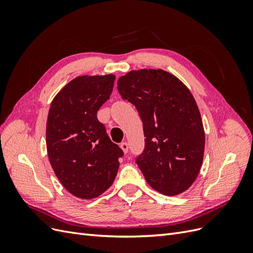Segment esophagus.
Listing matches in <instances>:
<instances>
[{
    "label": "esophagus",
    "mask_w": 253,
    "mask_h": 253,
    "mask_svg": "<svg viewBox=\"0 0 253 253\" xmlns=\"http://www.w3.org/2000/svg\"><path fill=\"white\" fill-rule=\"evenodd\" d=\"M120 148H121V150L124 151V153H126L128 152V144H127V142H121L120 143Z\"/></svg>",
    "instance_id": "1"
}]
</instances>
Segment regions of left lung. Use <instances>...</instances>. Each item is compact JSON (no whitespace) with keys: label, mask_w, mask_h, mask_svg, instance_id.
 I'll list each match as a JSON object with an SVG mask.
<instances>
[{"label":"left lung","mask_w":253,"mask_h":253,"mask_svg":"<svg viewBox=\"0 0 253 253\" xmlns=\"http://www.w3.org/2000/svg\"><path fill=\"white\" fill-rule=\"evenodd\" d=\"M117 84L142 120L145 144L136 164L145 180L165 195L186 191L200 173L205 151L203 121L191 91L170 73L152 68L128 72Z\"/></svg>","instance_id":"obj_1"}]
</instances>
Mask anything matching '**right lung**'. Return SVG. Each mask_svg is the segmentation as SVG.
Listing matches in <instances>:
<instances>
[{
	"mask_svg": "<svg viewBox=\"0 0 253 253\" xmlns=\"http://www.w3.org/2000/svg\"><path fill=\"white\" fill-rule=\"evenodd\" d=\"M114 75L81 76L51 101L46 148L53 172L63 187L83 200L108 190L116 177L124 152L111 141L97 112L110 99Z\"/></svg>",
	"mask_w": 253,
	"mask_h": 253,
	"instance_id": "add662e5",
	"label": "right lung"
}]
</instances>
